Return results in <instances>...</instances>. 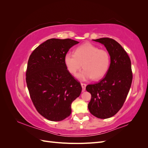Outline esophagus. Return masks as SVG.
I'll list each match as a JSON object with an SVG mask.
<instances>
[{
    "label": "esophagus",
    "mask_w": 148,
    "mask_h": 148,
    "mask_svg": "<svg viewBox=\"0 0 148 148\" xmlns=\"http://www.w3.org/2000/svg\"><path fill=\"white\" fill-rule=\"evenodd\" d=\"M81 86H82V91H84L85 89H86V84L85 83H81Z\"/></svg>",
    "instance_id": "34e87169"
}]
</instances>
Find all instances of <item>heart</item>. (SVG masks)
Instances as JSON below:
<instances>
[{
  "mask_svg": "<svg viewBox=\"0 0 148 148\" xmlns=\"http://www.w3.org/2000/svg\"><path fill=\"white\" fill-rule=\"evenodd\" d=\"M64 63L67 70L72 75L77 73L83 64L84 70L78 77L83 80L90 78L96 80L102 78L108 71L110 56L106 49L86 42L76 48L74 53L67 52L64 57Z\"/></svg>",
  "mask_w": 148,
  "mask_h": 148,
  "instance_id": "obj_1",
  "label": "heart"
}]
</instances>
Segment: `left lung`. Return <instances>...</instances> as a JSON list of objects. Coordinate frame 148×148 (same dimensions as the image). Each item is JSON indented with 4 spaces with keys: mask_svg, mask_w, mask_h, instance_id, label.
Segmentation results:
<instances>
[{
    "mask_svg": "<svg viewBox=\"0 0 148 148\" xmlns=\"http://www.w3.org/2000/svg\"><path fill=\"white\" fill-rule=\"evenodd\" d=\"M93 41L105 46L110 56V64L104 78L86 86V91L91 95L88 109L97 118L108 119L118 112L126 100L133 79L131 60L114 39L102 38Z\"/></svg>",
    "mask_w": 148,
    "mask_h": 148,
    "instance_id": "obj_1",
    "label": "left lung"
}]
</instances>
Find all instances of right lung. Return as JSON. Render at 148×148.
Here are the masks:
<instances>
[{"label": "right lung", "mask_w": 148, "mask_h": 148, "mask_svg": "<svg viewBox=\"0 0 148 148\" xmlns=\"http://www.w3.org/2000/svg\"><path fill=\"white\" fill-rule=\"evenodd\" d=\"M79 42L52 38L30 55L26 82L36 109L51 121H61L71 114V104L81 94L80 83L67 70L64 57Z\"/></svg>", "instance_id": "obj_1"}]
</instances>
